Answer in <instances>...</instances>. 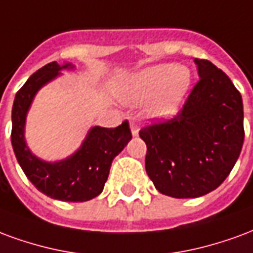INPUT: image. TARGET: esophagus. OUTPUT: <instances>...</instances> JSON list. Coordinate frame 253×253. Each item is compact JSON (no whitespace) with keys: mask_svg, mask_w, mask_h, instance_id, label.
Segmentation results:
<instances>
[{"mask_svg":"<svg viewBox=\"0 0 253 253\" xmlns=\"http://www.w3.org/2000/svg\"><path fill=\"white\" fill-rule=\"evenodd\" d=\"M130 130H132L133 136H137L139 134V125L136 124V123H130Z\"/></svg>","mask_w":253,"mask_h":253,"instance_id":"34e87169","label":"esophagus"}]
</instances>
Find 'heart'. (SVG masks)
I'll return each mask as SVG.
<instances>
[{"label": "heart", "mask_w": 253, "mask_h": 253, "mask_svg": "<svg viewBox=\"0 0 253 253\" xmlns=\"http://www.w3.org/2000/svg\"><path fill=\"white\" fill-rule=\"evenodd\" d=\"M191 84L190 70L174 63L155 64L141 70L126 84L124 99L128 104L149 105V113L156 119L174 116Z\"/></svg>", "instance_id": "heart-1"}]
</instances>
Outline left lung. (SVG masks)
I'll use <instances>...</instances> for the list:
<instances>
[{"mask_svg":"<svg viewBox=\"0 0 253 253\" xmlns=\"http://www.w3.org/2000/svg\"><path fill=\"white\" fill-rule=\"evenodd\" d=\"M200 81L176 116L139 132L145 171L162 194L197 198L217 189L244 143L240 91L214 64L195 59Z\"/></svg>","mask_w":253,"mask_h":253,"instance_id":"8db88e82","label":"left lung"}]
</instances>
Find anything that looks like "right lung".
<instances>
[{"label":"right lung","instance_id":"obj_1","mask_svg":"<svg viewBox=\"0 0 253 253\" xmlns=\"http://www.w3.org/2000/svg\"><path fill=\"white\" fill-rule=\"evenodd\" d=\"M74 68L71 63L45 64L32 74L17 91L12 109V145L18 165L32 185L53 200L84 202L102 193L112 162L132 139L129 123L117 128L93 126L81 148L67 159L49 163L31 152L24 137L25 119L35 94L51 82L60 70Z\"/></svg>","mask_w":253,"mask_h":253}]
</instances>
